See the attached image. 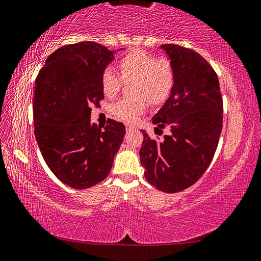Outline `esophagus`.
<instances>
[{
    "mask_svg": "<svg viewBox=\"0 0 261 261\" xmlns=\"http://www.w3.org/2000/svg\"><path fill=\"white\" fill-rule=\"evenodd\" d=\"M125 127H126V130H127V132H129V130L134 129V128H135V126L132 125V123H126Z\"/></svg>",
    "mask_w": 261,
    "mask_h": 261,
    "instance_id": "1",
    "label": "esophagus"
}]
</instances>
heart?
I'll list each match as a JSON object with an SVG mask.
<instances>
[{
    "mask_svg": "<svg viewBox=\"0 0 261 261\" xmlns=\"http://www.w3.org/2000/svg\"><path fill=\"white\" fill-rule=\"evenodd\" d=\"M119 76L112 70H105L100 77L104 95L109 98L117 97L122 81L135 80L132 93L138 96L125 97L113 105L112 112L125 121H135L148 108V100L153 104L163 102L174 86L175 71L171 61L157 58L143 50H130L117 63Z\"/></svg>",
    "mask_w": 261,
    "mask_h": 261,
    "instance_id": "1",
    "label": "heart"
}]
</instances>
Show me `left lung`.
I'll return each instance as SVG.
<instances>
[{
  "instance_id": "obj_1",
  "label": "left lung",
  "mask_w": 261,
  "mask_h": 261,
  "mask_svg": "<svg viewBox=\"0 0 261 261\" xmlns=\"http://www.w3.org/2000/svg\"><path fill=\"white\" fill-rule=\"evenodd\" d=\"M162 48L174 67L175 80L152 122L171 133L158 142L141 130L140 158L149 184L171 194L189 188L207 170L222 130L223 104L218 75L206 59L177 44Z\"/></svg>"
}]
</instances>
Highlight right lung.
I'll return each instance as SVG.
<instances>
[{
  "mask_svg": "<svg viewBox=\"0 0 261 261\" xmlns=\"http://www.w3.org/2000/svg\"><path fill=\"white\" fill-rule=\"evenodd\" d=\"M112 59L113 51L91 41L63 45L36 76V142L50 171L74 189L90 188L109 175L126 133L113 119L103 129L90 121V107L104 98L100 77Z\"/></svg>",
  "mask_w": 261,
  "mask_h": 261,
  "instance_id": "right-lung-1",
  "label": "right lung"
}]
</instances>
